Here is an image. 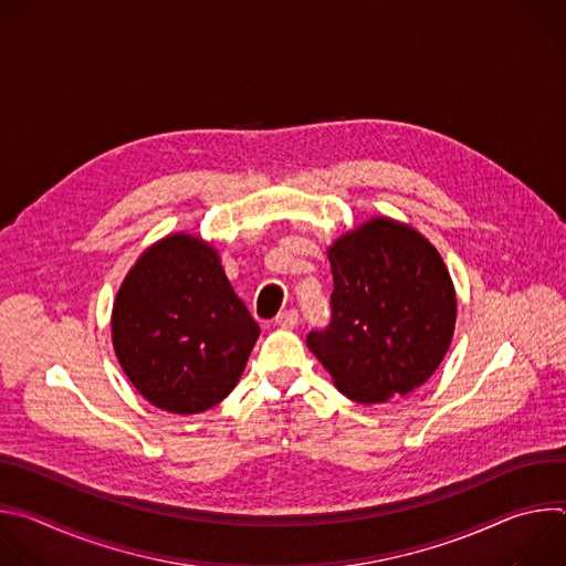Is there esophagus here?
<instances>
[{
    "label": "esophagus",
    "instance_id": "1",
    "mask_svg": "<svg viewBox=\"0 0 566 566\" xmlns=\"http://www.w3.org/2000/svg\"><path fill=\"white\" fill-rule=\"evenodd\" d=\"M297 322H300V313L295 308H286V311L277 313V317H275V325L282 329H293V327H297Z\"/></svg>",
    "mask_w": 566,
    "mask_h": 566
}]
</instances>
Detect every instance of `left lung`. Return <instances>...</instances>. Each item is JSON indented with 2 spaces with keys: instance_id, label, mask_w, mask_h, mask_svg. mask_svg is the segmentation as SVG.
Returning a JSON list of instances; mask_svg holds the SVG:
<instances>
[{
  "instance_id": "8db88e82",
  "label": "left lung",
  "mask_w": 566,
  "mask_h": 566,
  "mask_svg": "<svg viewBox=\"0 0 566 566\" xmlns=\"http://www.w3.org/2000/svg\"><path fill=\"white\" fill-rule=\"evenodd\" d=\"M329 325L308 349L356 402H382L423 385L443 360L457 317L452 280L417 230L371 219L329 249Z\"/></svg>"
}]
</instances>
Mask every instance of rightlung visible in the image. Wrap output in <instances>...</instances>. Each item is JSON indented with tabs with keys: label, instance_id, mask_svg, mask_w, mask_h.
<instances>
[{
	"label": "right lung",
	"instance_id": "add662e5",
	"mask_svg": "<svg viewBox=\"0 0 566 566\" xmlns=\"http://www.w3.org/2000/svg\"><path fill=\"white\" fill-rule=\"evenodd\" d=\"M112 338L123 371L151 406L197 415L232 391L260 325L234 295L214 249L172 234L125 277Z\"/></svg>",
	"mask_w": 566,
	"mask_h": 566
}]
</instances>
